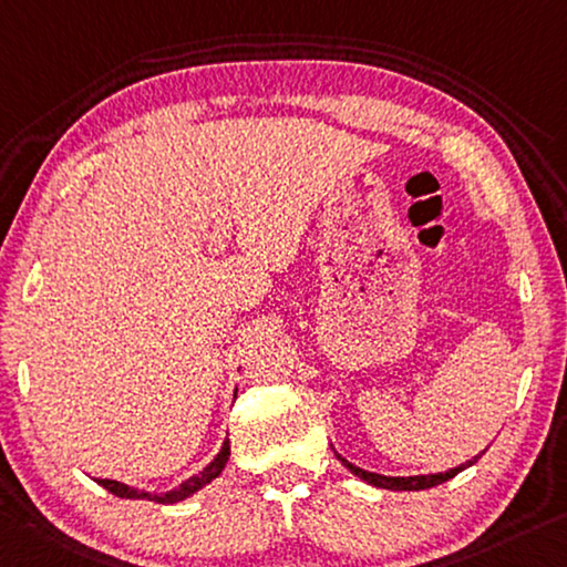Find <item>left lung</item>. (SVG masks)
I'll return each mask as SVG.
<instances>
[{
	"instance_id": "left-lung-1",
	"label": "left lung",
	"mask_w": 567,
	"mask_h": 567,
	"mask_svg": "<svg viewBox=\"0 0 567 567\" xmlns=\"http://www.w3.org/2000/svg\"><path fill=\"white\" fill-rule=\"evenodd\" d=\"M482 454H484V452H482ZM482 454H480V456H482ZM336 456H338L340 462H343L346 470H350V472L355 474V477H361L363 482L373 484V487L393 489V492H419V489L436 487V484H442V482H446V480L456 477V474H460L462 470H466V466H472L474 462L480 460V456H474V460H470L466 464H460V466H454V470H449V472H439V474H416V477H385V474L365 472V470H361V466L350 464V462H348V460H343V456H340V454H336Z\"/></svg>"
}]
</instances>
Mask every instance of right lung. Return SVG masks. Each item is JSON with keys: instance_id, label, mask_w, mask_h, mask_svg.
Listing matches in <instances>:
<instances>
[{"instance_id": "add662e5", "label": "right lung", "mask_w": 567, "mask_h": 567, "mask_svg": "<svg viewBox=\"0 0 567 567\" xmlns=\"http://www.w3.org/2000/svg\"><path fill=\"white\" fill-rule=\"evenodd\" d=\"M229 454H231L229 439H224L219 454L214 456V460L206 464L199 474H194V477H188L186 482L178 484L176 489L164 492V494L128 487V484L115 482V480H97V484H101V487H105L111 494H115V497H123V499H151V502H158V505H174V502H182L186 497H192L194 492H199L202 487H206V484L217 480L224 466H227V462H229Z\"/></svg>"}]
</instances>
